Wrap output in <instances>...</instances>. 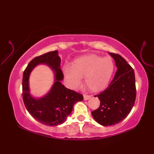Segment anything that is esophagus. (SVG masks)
I'll return each instance as SVG.
<instances>
[{
    "label": "esophagus",
    "mask_w": 154,
    "mask_h": 154,
    "mask_svg": "<svg viewBox=\"0 0 154 154\" xmlns=\"http://www.w3.org/2000/svg\"><path fill=\"white\" fill-rule=\"evenodd\" d=\"M83 97H84V100H87L88 99H89L91 97V95H88V94H83Z\"/></svg>",
    "instance_id": "esophagus-1"
}]
</instances>
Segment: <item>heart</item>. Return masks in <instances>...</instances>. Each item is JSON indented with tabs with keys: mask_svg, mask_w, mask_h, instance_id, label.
I'll list each match as a JSON object with an SVG mask.
<instances>
[{
	"mask_svg": "<svg viewBox=\"0 0 154 154\" xmlns=\"http://www.w3.org/2000/svg\"><path fill=\"white\" fill-rule=\"evenodd\" d=\"M114 69L112 59L91 54L81 57L72 64V69H66L65 75L72 86L77 87L81 78L90 91L99 92L106 88L112 77Z\"/></svg>",
	"mask_w": 154,
	"mask_h": 154,
	"instance_id": "obj_1",
	"label": "heart"
}]
</instances>
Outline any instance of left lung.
I'll return each instance as SVG.
<instances>
[{
    "label": "left lung",
    "instance_id": "obj_1",
    "mask_svg": "<svg viewBox=\"0 0 154 154\" xmlns=\"http://www.w3.org/2000/svg\"><path fill=\"white\" fill-rule=\"evenodd\" d=\"M118 68L113 79L98 97L100 103L92 116L104 126L120 122L132 109L136 97L135 75L132 67L119 54L110 53Z\"/></svg>",
    "mask_w": 154,
    "mask_h": 154
}]
</instances>
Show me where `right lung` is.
Masks as SVG:
<instances>
[{
	"label": "right lung",
	"instance_id": "obj_1",
	"mask_svg": "<svg viewBox=\"0 0 154 154\" xmlns=\"http://www.w3.org/2000/svg\"><path fill=\"white\" fill-rule=\"evenodd\" d=\"M40 63L48 64L54 70L56 82L47 96L35 99L29 93L28 79L31 70ZM60 63L57 51H50L34 58L23 73L22 97L24 105L34 119L47 126H55L63 124L71 112L74 104L83 100L82 94L67 89L60 82L63 79Z\"/></svg>",
	"mask_w": 154,
	"mask_h": 154
}]
</instances>
